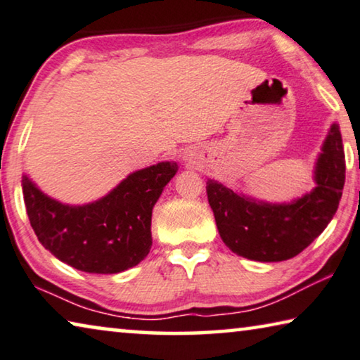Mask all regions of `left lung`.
<instances>
[{
  "instance_id": "8db88e82",
  "label": "left lung",
  "mask_w": 360,
  "mask_h": 360,
  "mask_svg": "<svg viewBox=\"0 0 360 360\" xmlns=\"http://www.w3.org/2000/svg\"><path fill=\"white\" fill-rule=\"evenodd\" d=\"M346 161L338 124H331L314 169L315 186L291 202H267L206 181L219 235L238 256L259 262L291 259L311 245L338 209Z\"/></svg>"
}]
</instances>
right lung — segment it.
<instances>
[{"instance_id":"obj_1","label":"right lung","mask_w":360,"mask_h":360,"mask_svg":"<svg viewBox=\"0 0 360 360\" xmlns=\"http://www.w3.org/2000/svg\"><path fill=\"white\" fill-rule=\"evenodd\" d=\"M179 165L164 161L131 172L98 201L72 206L22 176L27 215L38 241L59 261L88 274H119L151 250L153 207Z\"/></svg>"}]
</instances>
